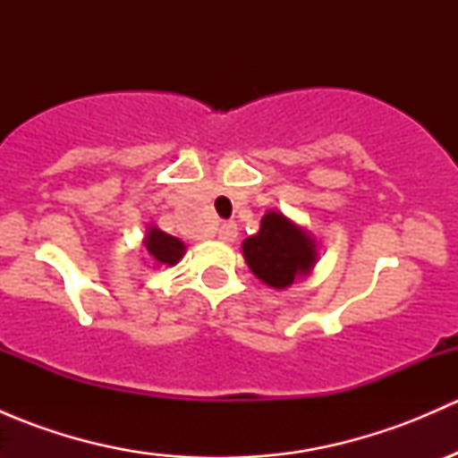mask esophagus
I'll return each instance as SVG.
<instances>
[{
  "instance_id": "obj_1",
  "label": "esophagus",
  "mask_w": 458,
  "mask_h": 458,
  "mask_svg": "<svg viewBox=\"0 0 458 458\" xmlns=\"http://www.w3.org/2000/svg\"><path fill=\"white\" fill-rule=\"evenodd\" d=\"M239 230H237V224H233V221H225V224L219 225V239L225 243H233L234 239H237Z\"/></svg>"
}]
</instances>
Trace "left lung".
Returning <instances> with one entry per match:
<instances>
[{
	"mask_svg": "<svg viewBox=\"0 0 458 458\" xmlns=\"http://www.w3.org/2000/svg\"><path fill=\"white\" fill-rule=\"evenodd\" d=\"M242 250L252 275L275 290L308 276L318 261L315 237L279 210L263 215L259 233L242 243Z\"/></svg>",
	"mask_w": 458,
	"mask_h": 458,
	"instance_id": "1",
	"label": "left lung"
}]
</instances>
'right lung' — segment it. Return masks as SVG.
I'll return each mask as SVG.
<instances>
[{"mask_svg": "<svg viewBox=\"0 0 458 458\" xmlns=\"http://www.w3.org/2000/svg\"><path fill=\"white\" fill-rule=\"evenodd\" d=\"M143 248H146L152 267H173L182 261L183 255H186V246H183L182 239L164 233V230H159L157 225H150V228L146 230Z\"/></svg>", "mask_w": 458, "mask_h": 458, "instance_id": "add662e5", "label": "right lung"}]
</instances>
